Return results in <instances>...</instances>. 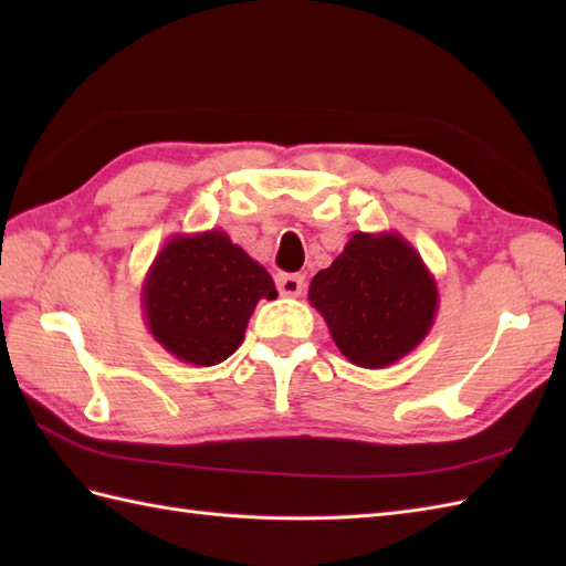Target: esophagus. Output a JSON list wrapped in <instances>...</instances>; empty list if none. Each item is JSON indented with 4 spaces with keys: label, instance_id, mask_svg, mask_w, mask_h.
I'll return each mask as SVG.
<instances>
[{
    "label": "esophagus",
    "instance_id": "obj_1",
    "mask_svg": "<svg viewBox=\"0 0 566 566\" xmlns=\"http://www.w3.org/2000/svg\"><path fill=\"white\" fill-rule=\"evenodd\" d=\"M304 274H276V290L282 296H302Z\"/></svg>",
    "mask_w": 566,
    "mask_h": 566
}]
</instances>
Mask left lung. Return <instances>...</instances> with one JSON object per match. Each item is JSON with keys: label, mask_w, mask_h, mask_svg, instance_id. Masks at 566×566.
Masks as SVG:
<instances>
[{"label": "left lung", "mask_w": 566, "mask_h": 566, "mask_svg": "<svg viewBox=\"0 0 566 566\" xmlns=\"http://www.w3.org/2000/svg\"><path fill=\"white\" fill-rule=\"evenodd\" d=\"M308 302L353 365L381 369L426 340L438 314V284L403 235L357 231L311 280Z\"/></svg>", "instance_id": "8db88e82"}]
</instances>
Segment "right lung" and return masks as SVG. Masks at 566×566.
<instances>
[{
  "label": "right lung",
  "instance_id": "right-lung-1",
  "mask_svg": "<svg viewBox=\"0 0 566 566\" xmlns=\"http://www.w3.org/2000/svg\"><path fill=\"white\" fill-rule=\"evenodd\" d=\"M270 272L226 231L175 233L143 280L148 331L179 363L211 367L245 338L260 298H274Z\"/></svg>",
  "mask_w": 566,
  "mask_h": 566
}]
</instances>
